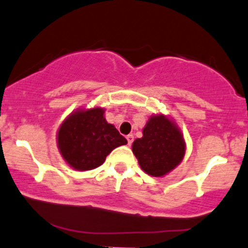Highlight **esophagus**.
Segmentation results:
<instances>
[{"instance_id":"1","label":"esophagus","mask_w":248,"mask_h":248,"mask_svg":"<svg viewBox=\"0 0 248 248\" xmlns=\"http://www.w3.org/2000/svg\"><path fill=\"white\" fill-rule=\"evenodd\" d=\"M126 138H127V141H128V145L131 146L132 142H133V140H134V137H133V134H128Z\"/></svg>"}]
</instances>
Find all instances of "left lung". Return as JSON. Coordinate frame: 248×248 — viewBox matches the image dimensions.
I'll use <instances>...</instances> for the list:
<instances>
[{"mask_svg": "<svg viewBox=\"0 0 248 248\" xmlns=\"http://www.w3.org/2000/svg\"><path fill=\"white\" fill-rule=\"evenodd\" d=\"M132 150L146 173L161 177L181 163L186 144L173 122L164 115H155L146 124L142 138L134 140Z\"/></svg>", "mask_w": 248, "mask_h": 248, "instance_id": "obj_1", "label": "left lung"}]
</instances>
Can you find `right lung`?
Wrapping results in <instances>:
<instances>
[{
  "label": "right lung",
  "instance_id": "add662e5",
  "mask_svg": "<svg viewBox=\"0 0 248 248\" xmlns=\"http://www.w3.org/2000/svg\"><path fill=\"white\" fill-rule=\"evenodd\" d=\"M103 114L102 108L78 110L62 124L57 138L58 148L75 170L98 168L114 148L127 144L126 138L106 121Z\"/></svg>",
  "mask_w": 248,
  "mask_h": 248
}]
</instances>
